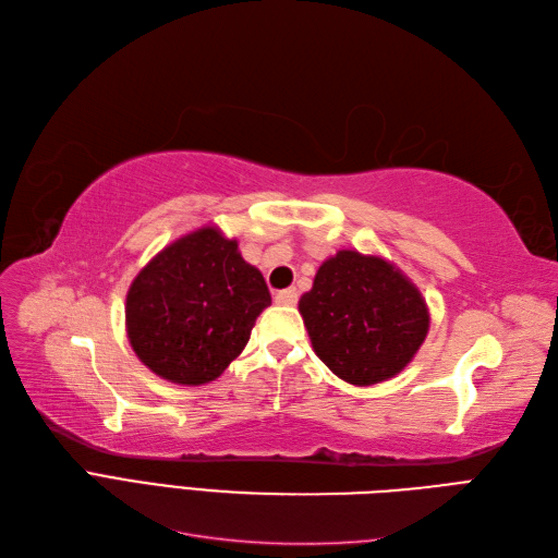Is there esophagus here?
I'll return each mask as SVG.
<instances>
[{
  "label": "esophagus",
  "instance_id": "1",
  "mask_svg": "<svg viewBox=\"0 0 558 558\" xmlns=\"http://www.w3.org/2000/svg\"><path fill=\"white\" fill-rule=\"evenodd\" d=\"M274 299H276V303H278V305H296V301H299V292L294 290V287H290V290H282V292H278Z\"/></svg>",
  "mask_w": 558,
  "mask_h": 558
}]
</instances>
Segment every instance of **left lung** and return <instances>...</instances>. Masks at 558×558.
<instances>
[{"label": "left lung", "mask_w": 558, "mask_h": 558, "mask_svg": "<svg viewBox=\"0 0 558 558\" xmlns=\"http://www.w3.org/2000/svg\"><path fill=\"white\" fill-rule=\"evenodd\" d=\"M299 313L315 354L356 387L399 375L430 322L424 296L397 266L356 250H338L317 268Z\"/></svg>", "instance_id": "8db88e82"}]
</instances>
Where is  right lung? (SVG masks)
Segmentation results:
<instances>
[{"instance_id": "add662e5", "label": "right lung", "mask_w": 558, "mask_h": 558, "mask_svg": "<svg viewBox=\"0 0 558 558\" xmlns=\"http://www.w3.org/2000/svg\"><path fill=\"white\" fill-rule=\"evenodd\" d=\"M266 305L264 276L241 257L239 241L202 227L141 268L124 322L136 356L155 375L199 387L243 352Z\"/></svg>"}]
</instances>
